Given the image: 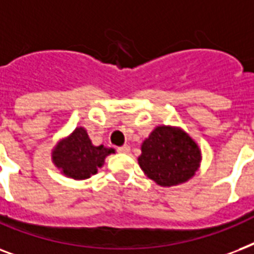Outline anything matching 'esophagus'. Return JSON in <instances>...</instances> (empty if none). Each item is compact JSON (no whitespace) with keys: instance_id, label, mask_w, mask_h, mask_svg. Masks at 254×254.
<instances>
[{"instance_id":"1","label":"esophagus","mask_w":254,"mask_h":254,"mask_svg":"<svg viewBox=\"0 0 254 254\" xmlns=\"http://www.w3.org/2000/svg\"><path fill=\"white\" fill-rule=\"evenodd\" d=\"M118 152H121V154H128L129 145H127V144L122 145V147H119V148H118Z\"/></svg>"}]
</instances>
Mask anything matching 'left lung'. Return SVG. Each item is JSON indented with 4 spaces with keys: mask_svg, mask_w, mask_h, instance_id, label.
<instances>
[{
    "mask_svg": "<svg viewBox=\"0 0 254 254\" xmlns=\"http://www.w3.org/2000/svg\"><path fill=\"white\" fill-rule=\"evenodd\" d=\"M137 163L141 171L160 187L187 183L200 168L202 155L196 141L182 127L156 126L141 143Z\"/></svg>",
    "mask_w": 254,
    "mask_h": 254,
    "instance_id": "8db88e82",
    "label": "left lung"
}]
</instances>
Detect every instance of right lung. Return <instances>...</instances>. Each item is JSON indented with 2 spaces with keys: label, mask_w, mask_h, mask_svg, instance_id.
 Returning a JSON list of instances; mask_svg holds the SVG:
<instances>
[{
  "label": "right lung",
  "mask_w": 254,
  "mask_h": 254,
  "mask_svg": "<svg viewBox=\"0 0 254 254\" xmlns=\"http://www.w3.org/2000/svg\"><path fill=\"white\" fill-rule=\"evenodd\" d=\"M115 149L103 144L94 145L84 127H76L70 135L57 141L52 149V162L66 178L86 180L105 164Z\"/></svg>",
  "instance_id": "1"
}]
</instances>
